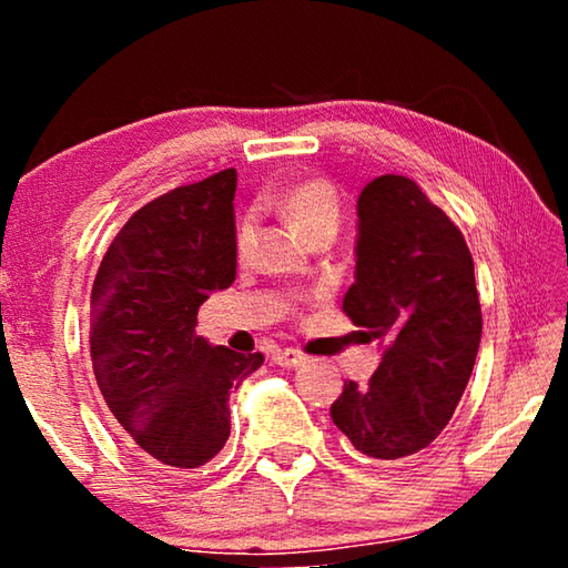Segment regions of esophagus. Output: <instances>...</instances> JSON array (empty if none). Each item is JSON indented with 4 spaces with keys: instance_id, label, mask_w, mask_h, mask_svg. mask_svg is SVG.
<instances>
[{
    "instance_id": "esophagus-1",
    "label": "esophagus",
    "mask_w": 568,
    "mask_h": 568,
    "mask_svg": "<svg viewBox=\"0 0 568 568\" xmlns=\"http://www.w3.org/2000/svg\"><path fill=\"white\" fill-rule=\"evenodd\" d=\"M273 361L277 363V365H283V368H295V365H301V363H305V355L297 351V348H285V351H277L275 355H273Z\"/></svg>"
}]
</instances>
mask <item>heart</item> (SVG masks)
<instances>
[{
	"label": "heart",
	"instance_id": "obj_1",
	"mask_svg": "<svg viewBox=\"0 0 568 568\" xmlns=\"http://www.w3.org/2000/svg\"><path fill=\"white\" fill-rule=\"evenodd\" d=\"M281 213L285 215L287 223H291L297 233H301L307 243H315V240L323 237H335L343 220V203L338 190L331 180L323 178H313V180H303L293 185L291 190L283 192L281 197ZM253 237H255V215L247 213L243 220L237 223V233H235V247H237V257H243L250 253L253 247Z\"/></svg>",
	"mask_w": 568,
	"mask_h": 568
}]
</instances>
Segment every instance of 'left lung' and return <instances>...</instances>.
Masks as SVG:
<instances>
[{"label": "left lung", "mask_w": 568, "mask_h": 568, "mask_svg": "<svg viewBox=\"0 0 568 568\" xmlns=\"http://www.w3.org/2000/svg\"><path fill=\"white\" fill-rule=\"evenodd\" d=\"M343 313L381 341L383 358L368 383H345L333 423L365 458L418 454L468 386L480 303L464 235L410 178L381 175L363 187Z\"/></svg>", "instance_id": "obj_1"}]
</instances>
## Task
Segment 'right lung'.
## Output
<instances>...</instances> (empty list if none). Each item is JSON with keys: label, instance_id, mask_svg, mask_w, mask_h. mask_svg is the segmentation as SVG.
<instances>
[{"label": "right lung", "instance_id": "right-lung-1", "mask_svg": "<svg viewBox=\"0 0 568 568\" xmlns=\"http://www.w3.org/2000/svg\"><path fill=\"white\" fill-rule=\"evenodd\" d=\"M230 168L140 207L92 285L90 353L102 398L142 458L205 466L230 436V390L263 365L195 333L197 311L235 281Z\"/></svg>", "mask_w": 568, "mask_h": 568}]
</instances>
